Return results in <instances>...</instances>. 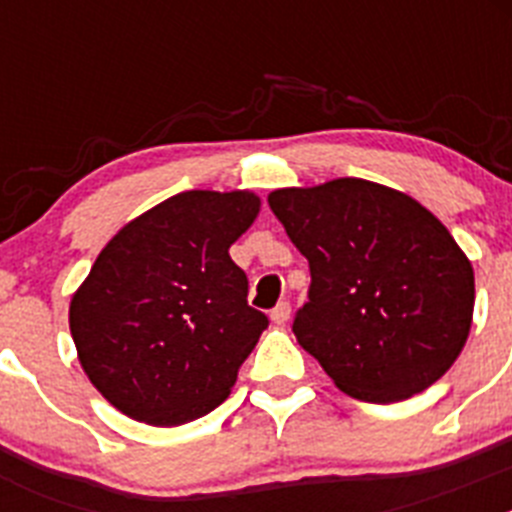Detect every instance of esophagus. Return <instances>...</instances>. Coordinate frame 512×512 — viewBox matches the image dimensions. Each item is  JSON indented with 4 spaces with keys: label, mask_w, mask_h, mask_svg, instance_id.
<instances>
[{
    "label": "esophagus",
    "mask_w": 512,
    "mask_h": 512,
    "mask_svg": "<svg viewBox=\"0 0 512 512\" xmlns=\"http://www.w3.org/2000/svg\"><path fill=\"white\" fill-rule=\"evenodd\" d=\"M289 312H292V307H289V302H279L274 310H271V323L274 325H284L289 320Z\"/></svg>",
    "instance_id": "esophagus-1"
}]
</instances>
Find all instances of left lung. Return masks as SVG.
<instances>
[{"mask_svg": "<svg viewBox=\"0 0 512 512\" xmlns=\"http://www.w3.org/2000/svg\"><path fill=\"white\" fill-rule=\"evenodd\" d=\"M269 207L310 264L292 330L338 390L387 405L449 372L472 328L474 269L431 210L354 176L274 189Z\"/></svg>", "mask_w": 512, "mask_h": 512, "instance_id": "1", "label": "left lung"}]
</instances>
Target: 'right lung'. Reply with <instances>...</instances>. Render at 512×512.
Listing matches in <instances>:
<instances>
[{
  "mask_svg": "<svg viewBox=\"0 0 512 512\" xmlns=\"http://www.w3.org/2000/svg\"><path fill=\"white\" fill-rule=\"evenodd\" d=\"M246 189H192L117 230L71 297L81 369L112 408L148 425L215 410L269 325L228 248L256 220Z\"/></svg>",
  "mask_w": 512,
  "mask_h": 512,
  "instance_id": "1",
  "label": "right lung"
}]
</instances>
